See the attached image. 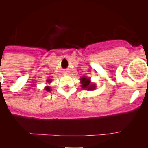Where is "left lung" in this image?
Here are the masks:
<instances>
[{
    "instance_id": "obj_1",
    "label": "left lung",
    "mask_w": 148,
    "mask_h": 148,
    "mask_svg": "<svg viewBox=\"0 0 148 148\" xmlns=\"http://www.w3.org/2000/svg\"><path fill=\"white\" fill-rule=\"evenodd\" d=\"M81 80H82V88L83 89H87V90H92L95 89V85L94 84H90V79L87 78H85V77H82L81 78Z\"/></svg>"
}]
</instances>
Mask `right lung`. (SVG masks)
Returning a JSON list of instances; mask_svg holds the SVG:
<instances>
[{
  "instance_id": "obj_1",
  "label": "right lung",
  "mask_w": 148,
  "mask_h": 148,
  "mask_svg": "<svg viewBox=\"0 0 148 148\" xmlns=\"http://www.w3.org/2000/svg\"><path fill=\"white\" fill-rule=\"evenodd\" d=\"M50 82V80H48V82ZM46 90H47V91H50V89H49V87H46Z\"/></svg>"
}]
</instances>
